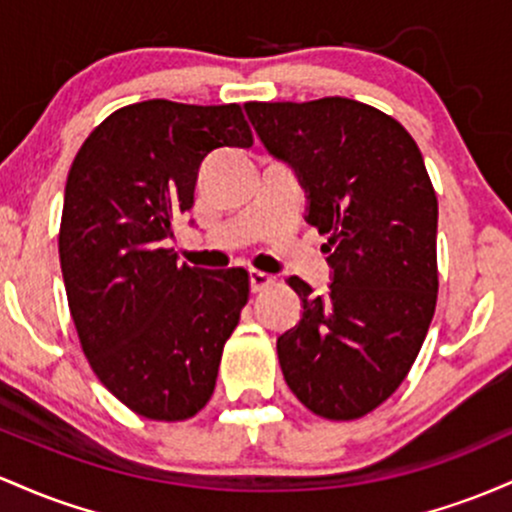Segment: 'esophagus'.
<instances>
[{"label": "esophagus", "instance_id": "1", "mask_svg": "<svg viewBox=\"0 0 512 512\" xmlns=\"http://www.w3.org/2000/svg\"><path fill=\"white\" fill-rule=\"evenodd\" d=\"M273 275H268V273H263V271H249V287H251V292H261V290H266L268 285H273Z\"/></svg>", "mask_w": 512, "mask_h": 512}]
</instances>
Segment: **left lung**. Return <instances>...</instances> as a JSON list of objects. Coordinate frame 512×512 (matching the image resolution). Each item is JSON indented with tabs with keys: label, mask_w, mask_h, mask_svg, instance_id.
<instances>
[{
	"label": "left lung",
	"mask_w": 512,
	"mask_h": 512,
	"mask_svg": "<svg viewBox=\"0 0 512 512\" xmlns=\"http://www.w3.org/2000/svg\"><path fill=\"white\" fill-rule=\"evenodd\" d=\"M258 140L295 171L319 234L326 295L292 275L302 317L278 336L287 387L333 421L380 406L409 375L438 300V198L413 137L341 96L244 103Z\"/></svg>",
	"instance_id": "1"
}]
</instances>
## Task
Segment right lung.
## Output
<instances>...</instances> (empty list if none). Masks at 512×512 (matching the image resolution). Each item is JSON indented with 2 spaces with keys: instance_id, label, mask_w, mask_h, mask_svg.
Returning a JSON list of instances; mask_svg holds the SVG:
<instances>
[{
  "instance_id": "1",
  "label": "right lung",
  "mask_w": 512,
  "mask_h": 512,
  "mask_svg": "<svg viewBox=\"0 0 512 512\" xmlns=\"http://www.w3.org/2000/svg\"><path fill=\"white\" fill-rule=\"evenodd\" d=\"M251 142L237 103L152 99L108 116L74 157L60 225L67 302L91 370L145 418H191L215 389L249 273L179 266L164 246L203 159Z\"/></svg>"
}]
</instances>
